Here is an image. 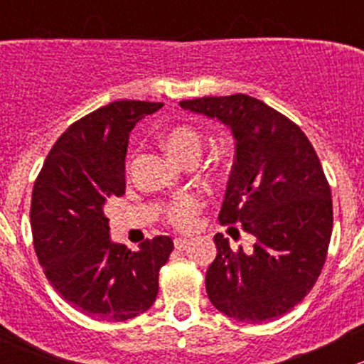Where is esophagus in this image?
I'll return each mask as SVG.
<instances>
[{"mask_svg":"<svg viewBox=\"0 0 364 364\" xmlns=\"http://www.w3.org/2000/svg\"><path fill=\"white\" fill-rule=\"evenodd\" d=\"M190 245H192V240H186V237H176L174 240V247L178 248V250H186Z\"/></svg>","mask_w":364,"mask_h":364,"instance_id":"obj_1","label":"esophagus"}]
</instances>
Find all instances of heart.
<instances>
[{"instance_id":"heart-1","label":"heart","mask_w":364,"mask_h":364,"mask_svg":"<svg viewBox=\"0 0 364 364\" xmlns=\"http://www.w3.org/2000/svg\"><path fill=\"white\" fill-rule=\"evenodd\" d=\"M165 149L181 164L188 165L197 161L203 146V137L190 124H174L161 137ZM203 199L197 196H183L174 199L165 208V218L178 229H188L196 220V215L203 208Z\"/></svg>"}]
</instances>
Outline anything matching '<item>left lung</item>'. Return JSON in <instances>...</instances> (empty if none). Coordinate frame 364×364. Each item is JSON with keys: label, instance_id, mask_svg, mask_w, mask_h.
<instances>
[{"label": "left lung", "instance_id": "left-lung-1", "mask_svg": "<svg viewBox=\"0 0 364 364\" xmlns=\"http://www.w3.org/2000/svg\"><path fill=\"white\" fill-rule=\"evenodd\" d=\"M179 105L232 132L234 165L218 220L241 223L255 237L247 255L216 234L218 253L205 273L209 301L250 324L282 317L314 289L328 257L333 200L321 160L294 121L248 95Z\"/></svg>", "mask_w": 364, "mask_h": 364}]
</instances>
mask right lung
I'll use <instances>...</instances> for the list:
<instances>
[{
    "label": "right lung",
    "mask_w": 364,
    "mask_h": 364,
    "mask_svg": "<svg viewBox=\"0 0 364 364\" xmlns=\"http://www.w3.org/2000/svg\"><path fill=\"white\" fill-rule=\"evenodd\" d=\"M164 104L117 100L72 123L54 142L33 186L31 232L47 280L68 304L98 321L144 314L174 243L156 236L132 252L109 237L104 208L127 190L124 156L135 123Z\"/></svg>",
    "instance_id": "right-lung-1"
}]
</instances>
